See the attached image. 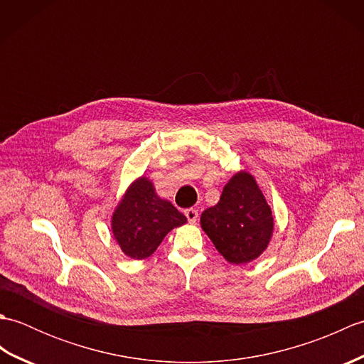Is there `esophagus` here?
Wrapping results in <instances>:
<instances>
[{"instance_id": "esophagus-1", "label": "esophagus", "mask_w": 364, "mask_h": 364, "mask_svg": "<svg viewBox=\"0 0 364 364\" xmlns=\"http://www.w3.org/2000/svg\"><path fill=\"white\" fill-rule=\"evenodd\" d=\"M184 215H186L189 223H196L198 219V211L194 210V208H189V210L184 211Z\"/></svg>"}]
</instances>
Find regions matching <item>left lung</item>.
Masks as SVG:
<instances>
[{
	"label": "left lung",
	"mask_w": 364,
	"mask_h": 364,
	"mask_svg": "<svg viewBox=\"0 0 364 364\" xmlns=\"http://www.w3.org/2000/svg\"><path fill=\"white\" fill-rule=\"evenodd\" d=\"M200 225L228 262L247 264L267 249L274 215L255 176L241 170L230 178L218 205L202 213Z\"/></svg>",
	"instance_id": "1"
}]
</instances>
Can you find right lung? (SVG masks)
Segmentation results:
<instances>
[{"instance_id":"1","label":"right lung","mask_w":364,"mask_h":364,"mask_svg":"<svg viewBox=\"0 0 364 364\" xmlns=\"http://www.w3.org/2000/svg\"><path fill=\"white\" fill-rule=\"evenodd\" d=\"M188 222L168 200L161 198L153 183L141 176L129 184L112 213L111 228L122 252L145 259L158 249L168 231Z\"/></svg>"}]
</instances>
